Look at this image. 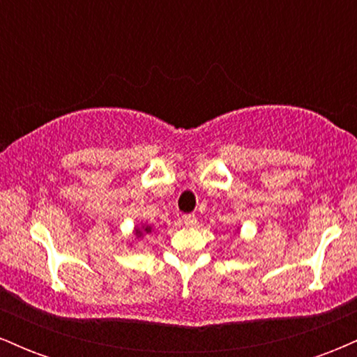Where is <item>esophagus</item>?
Segmentation results:
<instances>
[{"instance_id":"34e87169","label":"esophagus","mask_w":357,"mask_h":357,"mask_svg":"<svg viewBox=\"0 0 357 357\" xmlns=\"http://www.w3.org/2000/svg\"><path fill=\"white\" fill-rule=\"evenodd\" d=\"M181 223L186 225V227H195L196 225V216L195 215H183Z\"/></svg>"}]
</instances>
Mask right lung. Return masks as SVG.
<instances>
[{"label": "right lung", "mask_w": 357, "mask_h": 357, "mask_svg": "<svg viewBox=\"0 0 357 357\" xmlns=\"http://www.w3.org/2000/svg\"><path fill=\"white\" fill-rule=\"evenodd\" d=\"M144 231H146V233H149V231H151V228H149V227H146V228H144ZM141 235H142V231L139 230V228H136V236H141Z\"/></svg>", "instance_id": "add662e5"}]
</instances>
